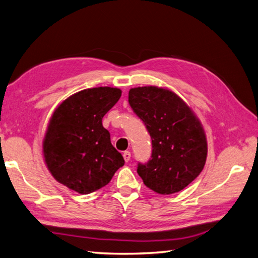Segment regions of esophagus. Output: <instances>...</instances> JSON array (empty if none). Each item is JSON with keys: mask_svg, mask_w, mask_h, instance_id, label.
<instances>
[{"mask_svg": "<svg viewBox=\"0 0 258 258\" xmlns=\"http://www.w3.org/2000/svg\"><path fill=\"white\" fill-rule=\"evenodd\" d=\"M123 158H124L125 162H128L130 159H131V153H130V151H124V153H123Z\"/></svg>", "mask_w": 258, "mask_h": 258, "instance_id": "1", "label": "esophagus"}]
</instances>
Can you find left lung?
I'll return each instance as SVG.
<instances>
[{
  "mask_svg": "<svg viewBox=\"0 0 258 258\" xmlns=\"http://www.w3.org/2000/svg\"><path fill=\"white\" fill-rule=\"evenodd\" d=\"M128 102L153 142L151 159L138 163V175L158 194L180 192L200 175L206 163L207 138L201 121L183 99L167 88H132Z\"/></svg>",
  "mask_w": 258,
  "mask_h": 258,
  "instance_id": "1",
  "label": "left lung"
}]
</instances>
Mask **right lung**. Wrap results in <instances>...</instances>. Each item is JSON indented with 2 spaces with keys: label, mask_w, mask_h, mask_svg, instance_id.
Returning <instances> with one entry per match:
<instances>
[{
  "label": "right lung",
  "mask_w": 258,
  "mask_h": 258,
  "mask_svg": "<svg viewBox=\"0 0 258 258\" xmlns=\"http://www.w3.org/2000/svg\"><path fill=\"white\" fill-rule=\"evenodd\" d=\"M121 89L88 88L66 98L52 114L43 138L44 162L52 176L79 194L107 185L124 166L112 146L102 117L118 101Z\"/></svg>",
  "instance_id": "obj_1"
}]
</instances>
